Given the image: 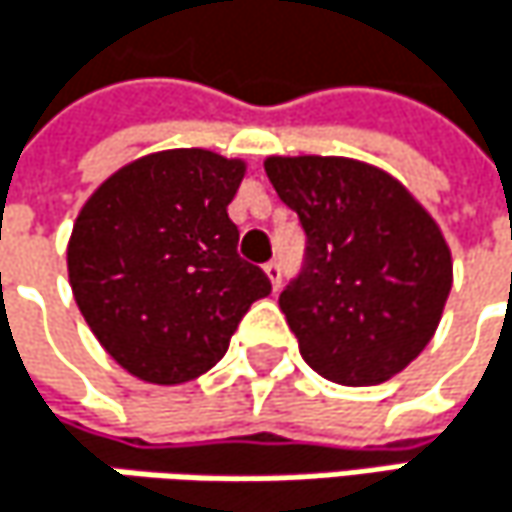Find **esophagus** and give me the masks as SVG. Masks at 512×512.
<instances>
[{"label":"esophagus","mask_w":512,"mask_h":512,"mask_svg":"<svg viewBox=\"0 0 512 512\" xmlns=\"http://www.w3.org/2000/svg\"><path fill=\"white\" fill-rule=\"evenodd\" d=\"M263 272H266L272 290H278V287H281V263H278V260H269V263L263 266Z\"/></svg>","instance_id":"esophagus-1"}]
</instances>
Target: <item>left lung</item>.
<instances>
[{
	"label": "left lung",
	"mask_w": 512,
	"mask_h": 512,
	"mask_svg": "<svg viewBox=\"0 0 512 512\" xmlns=\"http://www.w3.org/2000/svg\"><path fill=\"white\" fill-rule=\"evenodd\" d=\"M296 210L305 266L278 296L302 358L329 382L379 385L439 329L454 263L436 219L388 171L347 156H266Z\"/></svg>",
	"instance_id": "obj_1"
}]
</instances>
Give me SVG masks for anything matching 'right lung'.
<instances>
[{
  "label": "right lung",
  "mask_w": 512,
  "mask_h": 512,
  "mask_svg": "<svg viewBox=\"0 0 512 512\" xmlns=\"http://www.w3.org/2000/svg\"><path fill=\"white\" fill-rule=\"evenodd\" d=\"M243 159L174 148L133 159L85 201L67 243L73 299L127 373L180 385L228 353L266 272L237 255L228 219Z\"/></svg>",
  "instance_id": "add662e5"
}]
</instances>
